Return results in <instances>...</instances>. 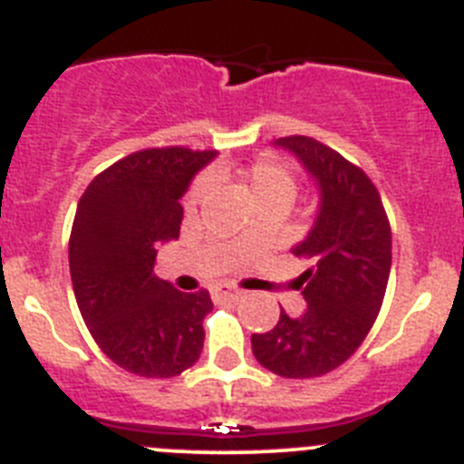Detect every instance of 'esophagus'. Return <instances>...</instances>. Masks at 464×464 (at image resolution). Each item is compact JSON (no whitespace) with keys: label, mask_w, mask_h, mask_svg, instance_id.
I'll list each match as a JSON object with an SVG mask.
<instances>
[{"label":"esophagus","mask_w":464,"mask_h":464,"mask_svg":"<svg viewBox=\"0 0 464 464\" xmlns=\"http://www.w3.org/2000/svg\"><path fill=\"white\" fill-rule=\"evenodd\" d=\"M213 295H216L218 299H225V302H235V299L244 297V293L237 288H232V285H218V288L213 290Z\"/></svg>","instance_id":"1"}]
</instances>
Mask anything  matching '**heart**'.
Wrapping results in <instances>:
<instances>
[{
	"mask_svg": "<svg viewBox=\"0 0 464 464\" xmlns=\"http://www.w3.org/2000/svg\"><path fill=\"white\" fill-rule=\"evenodd\" d=\"M241 183L246 188L248 202L251 207H278L283 211H288L293 207L295 197H297V183L290 176L285 167H281L274 160H260L253 167L241 174ZM204 190H207V181L197 179L192 188L188 190L186 207L192 208L199 204Z\"/></svg>",
	"mask_w": 464,
	"mask_h": 464,
	"instance_id": "b5f03b06",
	"label": "heart"
}]
</instances>
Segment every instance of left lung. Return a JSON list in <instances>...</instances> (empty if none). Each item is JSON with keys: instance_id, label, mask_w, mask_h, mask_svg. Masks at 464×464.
Here are the masks:
<instances>
[{"instance_id": "obj_1", "label": "left lung", "mask_w": 464, "mask_h": 464, "mask_svg": "<svg viewBox=\"0 0 464 464\" xmlns=\"http://www.w3.org/2000/svg\"><path fill=\"white\" fill-rule=\"evenodd\" d=\"M318 190L309 232L290 248L309 262L297 278L306 311L253 334V355L285 379H314L337 370L374 325L391 276V225L374 183L337 150L311 137H283Z\"/></svg>"}]
</instances>
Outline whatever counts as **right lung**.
<instances>
[{
    "instance_id": "1",
    "label": "right lung",
    "mask_w": 464,
    "mask_h": 464,
    "mask_svg": "<svg viewBox=\"0 0 464 464\" xmlns=\"http://www.w3.org/2000/svg\"><path fill=\"white\" fill-rule=\"evenodd\" d=\"M216 155L139 150L94 176L76 208L69 239L76 304L97 346L137 376L171 379L202 353L211 297L176 290L153 265L160 246L179 239V199Z\"/></svg>"
}]
</instances>
